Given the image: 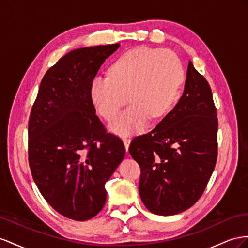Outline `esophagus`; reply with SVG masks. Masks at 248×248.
Instances as JSON below:
<instances>
[{
  "label": "esophagus",
  "instance_id": "1",
  "mask_svg": "<svg viewBox=\"0 0 248 248\" xmlns=\"http://www.w3.org/2000/svg\"><path fill=\"white\" fill-rule=\"evenodd\" d=\"M123 141H124V143L125 150H126V152H128L130 143H131V138H130V137H124V138H123Z\"/></svg>",
  "mask_w": 248,
  "mask_h": 248
}]
</instances>
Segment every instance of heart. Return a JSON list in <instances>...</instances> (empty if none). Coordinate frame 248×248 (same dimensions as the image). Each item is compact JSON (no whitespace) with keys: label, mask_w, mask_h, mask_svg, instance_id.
I'll use <instances>...</instances> for the list:
<instances>
[{"label":"heart","mask_w":248,"mask_h":248,"mask_svg":"<svg viewBox=\"0 0 248 248\" xmlns=\"http://www.w3.org/2000/svg\"><path fill=\"white\" fill-rule=\"evenodd\" d=\"M185 79L180 58L166 49L140 46L113 60L109 75L91 81L89 95L103 118L114 117L129 95L131 105L113 120L110 129L128 135L145 128L148 118L167 115L178 102Z\"/></svg>","instance_id":"b5f03b06"}]
</instances>
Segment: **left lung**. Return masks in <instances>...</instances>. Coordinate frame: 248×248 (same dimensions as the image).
<instances>
[{
    "instance_id": "obj_1",
    "label": "left lung",
    "mask_w": 248,
    "mask_h": 248,
    "mask_svg": "<svg viewBox=\"0 0 248 248\" xmlns=\"http://www.w3.org/2000/svg\"><path fill=\"white\" fill-rule=\"evenodd\" d=\"M216 111L208 81L189 61L178 104L129 147L140 166L141 201L152 213L178 214L201 199L217 161Z\"/></svg>"
}]
</instances>
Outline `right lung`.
<instances>
[{"mask_svg": "<svg viewBox=\"0 0 248 248\" xmlns=\"http://www.w3.org/2000/svg\"><path fill=\"white\" fill-rule=\"evenodd\" d=\"M119 44L77 48L44 76L28 124L33 180L54 210L77 221L98 214L125 148L95 114L90 83Z\"/></svg>", "mask_w": 248, "mask_h": 248, "instance_id": "obj_1", "label": "right lung"}]
</instances>
